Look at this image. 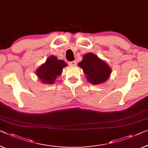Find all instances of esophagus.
I'll return each mask as SVG.
<instances>
[{
  "mask_svg": "<svg viewBox=\"0 0 148 148\" xmlns=\"http://www.w3.org/2000/svg\"><path fill=\"white\" fill-rule=\"evenodd\" d=\"M69 65H70V66H76V61L74 60V61L70 62Z\"/></svg>",
  "mask_w": 148,
  "mask_h": 148,
  "instance_id": "1",
  "label": "esophagus"
}]
</instances>
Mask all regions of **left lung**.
<instances>
[{"instance_id": "obj_1", "label": "left lung", "mask_w": 148, "mask_h": 148, "mask_svg": "<svg viewBox=\"0 0 148 148\" xmlns=\"http://www.w3.org/2000/svg\"><path fill=\"white\" fill-rule=\"evenodd\" d=\"M86 76L87 80L92 84H102L109 78L112 69L106 62L93 53H87L78 64Z\"/></svg>"}]
</instances>
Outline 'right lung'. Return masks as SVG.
<instances>
[{
	"label": "right lung",
	"mask_w": 148,
	"mask_h": 148,
	"mask_svg": "<svg viewBox=\"0 0 148 148\" xmlns=\"http://www.w3.org/2000/svg\"><path fill=\"white\" fill-rule=\"evenodd\" d=\"M67 66V64L62 60H58L56 56H50L45 63L42 64L36 70V76L40 80L46 84H52L57 77L62 74L63 68Z\"/></svg>",
	"instance_id": "add662e5"
}]
</instances>
